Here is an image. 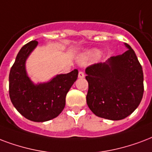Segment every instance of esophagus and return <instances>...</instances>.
I'll list each match as a JSON object with an SVG mask.
<instances>
[{
    "label": "esophagus",
    "mask_w": 152,
    "mask_h": 152,
    "mask_svg": "<svg viewBox=\"0 0 152 152\" xmlns=\"http://www.w3.org/2000/svg\"><path fill=\"white\" fill-rule=\"evenodd\" d=\"M78 77L79 78H84V73L83 72H79V74H78Z\"/></svg>",
    "instance_id": "obj_1"
}]
</instances>
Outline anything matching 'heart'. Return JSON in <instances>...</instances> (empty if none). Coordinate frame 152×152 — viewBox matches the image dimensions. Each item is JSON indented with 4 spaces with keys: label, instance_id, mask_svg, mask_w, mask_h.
Returning <instances> with one entry per match:
<instances>
[{
    "label": "heart",
    "instance_id": "heart-1",
    "mask_svg": "<svg viewBox=\"0 0 152 152\" xmlns=\"http://www.w3.org/2000/svg\"><path fill=\"white\" fill-rule=\"evenodd\" d=\"M99 56V51L96 49H93V50H90L84 54L83 57H82V61L85 62L89 60H92V59H96Z\"/></svg>",
    "mask_w": 152,
    "mask_h": 152
}]
</instances>
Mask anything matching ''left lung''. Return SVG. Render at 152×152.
I'll return each mask as SVG.
<instances>
[{
	"mask_svg": "<svg viewBox=\"0 0 152 152\" xmlns=\"http://www.w3.org/2000/svg\"><path fill=\"white\" fill-rule=\"evenodd\" d=\"M122 55L86 68L88 82L87 104L99 117L111 120L124 119L140 104L143 95V72L130 45Z\"/></svg>",
	"mask_w": 152,
	"mask_h": 152,
	"instance_id": "1",
	"label": "left lung"
}]
</instances>
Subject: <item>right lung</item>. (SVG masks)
Instances as JSON below:
<instances>
[{
	"instance_id": "obj_1",
	"label": "right lung",
	"mask_w": 152,
	"mask_h": 152,
	"mask_svg": "<svg viewBox=\"0 0 152 152\" xmlns=\"http://www.w3.org/2000/svg\"><path fill=\"white\" fill-rule=\"evenodd\" d=\"M38 42L24 45L9 72V97L13 106L28 120L45 122L61 114L65 106L66 95L78 77V70L60 74L47 83L34 84L28 76L25 62Z\"/></svg>"
}]
</instances>
